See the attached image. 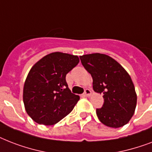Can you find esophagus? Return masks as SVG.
Returning <instances> with one entry per match:
<instances>
[{"label": "esophagus", "mask_w": 152, "mask_h": 152, "mask_svg": "<svg viewBox=\"0 0 152 152\" xmlns=\"http://www.w3.org/2000/svg\"><path fill=\"white\" fill-rule=\"evenodd\" d=\"M91 93H91V91L89 90L88 88H86V90H85V93H83V96H86V97L90 96Z\"/></svg>", "instance_id": "1"}]
</instances>
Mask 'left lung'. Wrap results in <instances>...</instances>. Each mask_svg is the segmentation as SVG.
I'll return each instance as SVG.
<instances>
[{
    "label": "left lung",
    "mask_w": 152,
    "mask_h": 152,
    "mask_svg": "<svg viewBox=\"0 0 152 152\" xmlns=\"http://www.w3.org/2000/svg\"><path fill=\"white\" fill-rule=\"evenodd\" d=\"M80 59L93 77V90L104 94L103 107L96 109L99 121L112 128L127 124L134 114L137 99L127 71L105 54H87L80 56Z\"/></svg>",
    "instance_id": "left-lung-1"
}]
</instances>
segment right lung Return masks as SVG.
Segmentation results:
<instances>
[{
	"mask_svg": "<svg viewBox=\"0 0 152 152\" xmlns=\"http://www.w3.org/2000/svg\"><path fill=\"white\" fill-rule=\"evenodd\" d=\"M79 63L77 56L53 53L32 66L23 87V103L28 115L38 124L51 126L71 112L79 96L71 93L66 74Z\"/></svg>",
	"mask_w": 152,
	"mask_h": 152,
	"instance_id": "add662e5",
	"label": "right lung"
}]
</instances>
